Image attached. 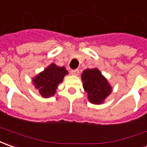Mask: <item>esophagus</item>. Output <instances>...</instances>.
Segmentation results:
<instances>
[{
  "instance_id": "34e87169",
  "label": "esophagus",
  "mask_w": 147,
  "mask_h": 147,
  "mask_svg": "<svg viewBox=\"0 0 147 147\" xmlns=\"http://www.w3.org/2000/svg\"><path fill=\"white\" fill-rule=\"evenodd\" d=\"M71 75H73V76H78V75H79V70H78V69L71 70Z\"/></svg>"
}]
</instances>
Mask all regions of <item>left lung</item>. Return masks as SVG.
<instances>
[{
	"instance_id": "obj_1",
	"label": "left lung",
	"mask_w": 147,
	"mask_h": 147,
	"mask_svg": "<svg viewBox=\"0 0 147 147\" xmlns=\"http://www.w3.org/2000/svg\"><path fill=\"white\" fill-rule=\"evenodd\" d=\"M83 88L88 94V99L93 104H101L111 93L107 80L98 69H86L81 75Z\"/></svg>"
}]
</instances>
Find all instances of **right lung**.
Instances as JSON below:
<instances>
[{"mask_svg": "<svg viewBox=\"0 0 147 147\" xmlns=\"http://www.w3.org/2000/svg\"><path fill=\"white\" fill-rule=\"evenodd\" d=\"M68 72L64 67H58L54 63L50 64L32 79L35 88L43 98H49L56 93L58 85Z\"/></svg>", "mask_w": 147, "mask_h": 147, "instance_id": "1", "label": "right lung"}]
</instances>
